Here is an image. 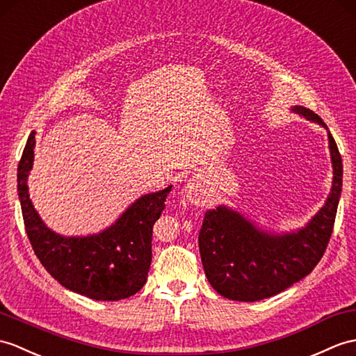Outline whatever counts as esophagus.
Returning <instances> with one entry per match:
<instances>
[{
	"label": "esophagus",
	"instance_id": "obj_1",
	"mask_svg": "<svg viewBox=\"0 0 356 356\" xmlns=\"http://www.w3.org/2000/svg\"><path fill=\"white\" fill-rule=\"evenodd\" d=\"M184 197L188 202H191L194 204H203L204 203V194L202 191V188L198 186L195 180H189L185 189H184Z\"/></svg>",
	"mask_w": 356,
	"mask_h": 356
}]
</instances>
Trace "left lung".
I'll use <instances>...</instances> for the list:
<instances>
[{
    "label": "left lung",
    "instance_id": "obj_1",
    "mask_svg": "<svg viewBox=\"0 0 356 356\" xmlns=\"http://www.w3.org/2000/svg\"><path fill=\"white\" fill-rule=\"evenodd\" d=\"M293 112L327 126L303 106ZM334 179L326 203L297 232H264L239 212L218 206L206 211L198 234V249L209 284L230 300L256 302L290 288L308 276L323 256L332 235L343 186V162L335 139L327 131Z\"/></svg>",
    "mask_w": 356,
    "mask_h": 356
}]
</instances>
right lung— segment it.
<instances>
[{
  "instance_id": "right-lung-1",
  "label": "right lung",
  "mask_w": 356,
  "mask_h": 356,
  "mask_svg": "<svg viewBox=\"0 0 356 356\" xmlns=\"http://www.w3.org/2000/svg\"><path fill=\"white\" fill-rule=\"evenodd\" d=\"M35 144L31 131L18 165V195L24 226L40 264L60 285L89 299L113 302L136 294L148 276L153 225L171 186L138 198L100 234L62 236L45 226L30 200L27 177Z\"/></svg>"
}]
</instances>
